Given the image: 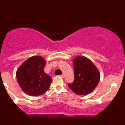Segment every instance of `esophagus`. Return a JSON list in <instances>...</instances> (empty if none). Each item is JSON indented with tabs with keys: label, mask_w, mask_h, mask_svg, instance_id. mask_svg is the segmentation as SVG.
Returning a JSON list of instances; mask_svg holds the SVG:
<instances>
[{
	"label": "esophagus",
	"mask_w": 125,
	"mask_h": 125,
	"mask_svg": "<svg viewBox=\"0 0 125 125\" xmlns=\"http://www.w3.org/2000/svg\"><path fill=\"white\" fill-rule=\"evenodd\" d=\"M60 77H62V78H64V75L63 74H62V75H60Z\"/></svg>",
	"instance_id": "34e87169"
}]
</instances>
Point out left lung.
I'll list each match as a JSON object with an SVG mask.
<instances>
[{
	"instance_id": "1",
	"label": "left lung",
	"mask_w": 125,
	"mask_h": 125,
	"mask_svg": "<svg viewBox=\"0 0 125 125\" xmlns=\"http://www.w3.org/2000/svg\"><path fill=\"white\" fill-rule=\"evenodd\" d=\"M74 81L68 86L75 94L86 95L93 92L100 80L98 68L89 59L79 56L73 60Z\"/></svg>"
}]
</instances>
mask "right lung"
I'll list each match as a JSON object with an SVG mask.
<instances>
[{
	"instance_id": "obj_1",
	"label": "right lung",
	"mask_w": 125,
	"mask_h": 125,
	"mask_svg": "<svg viewBox=\"0 0 125 125\" xmlns=\"http://www.w3.org/2000/svg\"><path fill=\"white\" fill-rule=\"evenodd\" d=\"M45 64V60L42 57L34 56L27 59L18 68L17 79L25 94L38 96L49 89L52 79L44 72Z\"/></svg>"
}]
</instances>
